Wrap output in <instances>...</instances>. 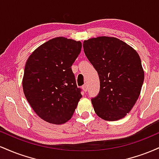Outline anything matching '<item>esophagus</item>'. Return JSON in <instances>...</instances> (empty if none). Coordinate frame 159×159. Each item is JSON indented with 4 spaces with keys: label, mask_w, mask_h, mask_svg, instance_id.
<instances>
[{
    "label": "esophagus",
    "mask_w": 159,
    "mask_h": 159,
    "mask_svg": "<svg viewBox=\"0 0 159 159\" xmlns=\"http://www.w3.org/2000/svg\"><path fill=\"white\" fill-rule=\"evenodd\" d=\"M82 89H83V90L84 91V92H87V90H88V88H87V84H84V85L82 86Z\"/></svg>",
    "instance_id": "34e87169"
}]
</instances>
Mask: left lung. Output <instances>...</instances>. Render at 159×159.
Masks as SVG:
<instances>
[{
	"label": "left lung",
	"mask_w": 159,
	"mask_h": 159,
	"mask_svg": "<svg viewBox=\"0 0 159 159\" xmlns=\"http://www.w3.org/2000/svg\"><path fill=\"white\" fill-rule=\"evenodd\" d=\"M83 48L99 77V93L91 99L95 112L107 121L122 119L136 103L143 83L139 55L123 41L108 36L85 40Z\"/></svg>",
	"instance_id": "8db88e82"
}]
</instances>
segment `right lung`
Masks as SVG:
<instances>
[{
    "label": "right lung",
    "instance_id": "1",
    "mask_svg": "<svg viewBox=\"0 0 159 159\" xmlns=\"http://www.w3.org/2000/svg\"><path fill=\"white\" fill-rule=\"evenodd\" d=\"M81 46L80 41L56 37L38 47L26 62L24 93L36 114L49 123H66L82 97L71 67Z\"/></svg>",
    "mask_w": 159,
    "mask_h": 159
}]
</instances>
